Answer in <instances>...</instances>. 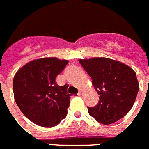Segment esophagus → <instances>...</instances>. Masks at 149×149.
I'll return each mask as SVG.
<instances>
[{"mask_svg": "<svg viewBox=\"0 0 149 149\" xmlns=\"http://www.w3.org/2000/svg\"><path fill=\"white\" fill-rule=\"evenodd\" d=\"M84 95V93L82 91H79V93H78V96L79 97H82V96Z\"/></svg>", "mask_w": 149, "mask_h": 149, "instance_id": "obj_1", "label": "esophagus"}]
</instances>
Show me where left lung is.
Segmentation results:
<instances>
[{
	"instance_id": "1",
	"label": "left lung",
	"mask_w": 149,
	"mask_h": 149,
	"mask_svg": "<svg viewBox=\"0 0 149 149\" xmlns=\"http://www.w3.org/2000/svg\"><path fill=\"white\" fill-rule=\"evenodd\" d=\"M80 64L91 77L99 102L88 107V113L104 125L113 123L132 109L139 89L136 72L125 64L107 58L79 59Z\"/></svg>"
}]
</instances>
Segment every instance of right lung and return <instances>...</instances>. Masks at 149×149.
Instances as JSON below:
<instances>
[{"instance_id": "1", "label": "right lung", "mask_w": 149, "mask_h": 149, "mask_svg": "<svg viewBox=\"0 0 149 149\" xmlns=\"http://www.w3.org/2000/svg\"><path fill=\"white\" fill-rule=\"evenodd\" d=\"M68 63L56 58L33 60L14 76L13 89L18 107L30 121L42 127H53L67 116L70 97L67 85L56 83V77Z\"/></svg>"}]
</instances>
